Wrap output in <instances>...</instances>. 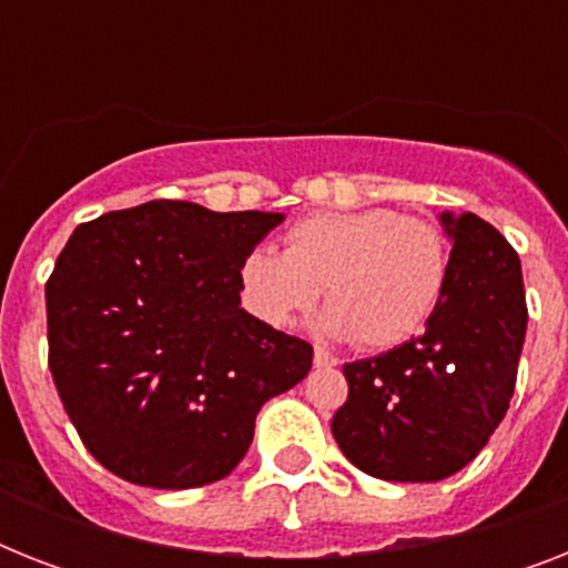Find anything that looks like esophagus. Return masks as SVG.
<instances>
[{"mask_svg":"<svg viewBox=\"0 0 568 568\" xmlns=\"http://www.w3.org/2000/svg\"><path fill=\"white\" fill-rule=\"evenodd\" d=\"M312 359H315V368H333V365H336V356L327 354L324 347H315V356H312Z\"/></svg>","mask_w":568,"mask_h":568,"instance_id":"1","label":"esophagus"}]
</instances>
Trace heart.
<instances>
[{
    "instance_id": "heart-1",
    "label": "heart",
    "mask_w": 568,
    "mask_h": 568,
    "mask_svg": "<svg viewBox=\"0 0 568 568\" xmlns=\"http://www.w3.org/2000/svg\"><path fill=\"white\" fill-rule=\"evenodd\" d=\"M450 280L445 232L395 209H342L301 217L285 250L258 244L241 258V297L274 329L327 294L318 327L329 338H356L365 351H388L415 338L439 310Z\"/></svg>"
}]
</instances>
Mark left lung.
<instances>
[{"label": "left lung", "mask_w": 568, "mask_h": 568, "mask_svg": "<svg viewBox=\"0 0 568 568\" xmlns=\"http://www.w3.org/2000/svg\"><path fill=\"white\" fill-rule=\"evenodd\" d=\"M450 280L418 338L345 365L333 415L338 448L359 471L395 484L457 475L510 409L528 329L521 262L477 214L442 212Z\"/></svg>", "instance_id": "obj_1"}]
</instances>
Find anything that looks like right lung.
I'll list each match as a JSON object with an SVG mask.
<instances>
[{
    "mask_svg": "<svg viewBox=\"0 0 568 568\" xmlns=\"http://www.w3.org/2000/svg\"><path fill=\"white\" fill-rule=\"evenodd\" d=\"M283 221L153 200L75 226L47 283L49 372L109 471L214 484L247 454L258 409L310 374L312 345L241 310V258Z\"/></svg>",
    "mask_w": 568,
    "mask_h": 568,
    "instance_id": "right-lung-1",
    "label": "right lung"
}]
</instances>
